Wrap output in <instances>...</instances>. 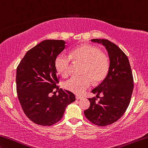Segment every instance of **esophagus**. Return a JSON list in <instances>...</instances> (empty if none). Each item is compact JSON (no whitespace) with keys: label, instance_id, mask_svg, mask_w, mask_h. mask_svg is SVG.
<instances>
[{"label":"esophagus","instance_id":"34e87169","mask_svg":"<svg viewBox=\"0 0 148 148\" xmlns=\"http://www.w3.org/2000/svg\"><path fill=\"white\" fill-rule=\"evenodd\" d=\"M82 99H83V97H79V96H78V95H77L76 96V99H77V100H80Z\"/></svg>","mask_w":148,"mask_h":148}]
</instances>
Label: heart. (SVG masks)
I'll list each match as a JSON object with an SVG mask.
<instances>
[{"instance_id": "b5f03b06", "label": "heart", "mask_w": 148, "mask_h": 148, "mask_svg": "<svg viewBox=\"0 0 148 148\" xmlns=\"http://www.w3.org/2000/svg\"><path fill=\"white\" fill-rule=\"evenodd\" d=\"M73 60L83 64L81 77H72L65 81L63 87L76 95H83L91 85L92 82L98 84L103 81L110 68V59L108 55L95 45L83 44L71 51V55L61 53L55 61L56 69L63 77L70 73Z\"/></svg>"}]
</instances>
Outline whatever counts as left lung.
Returning a JSON list of instances; mask_svg holds the SVG:
<instances>
[{
	"label": "left lung",
	"mask_w": 148,
	"mask_h": 148,
	"mask_svg": "<svg viewBox=\"0 0 148 148\" xmlns=\"http://www.w3.org/2000/svg\"><path fill=\"white\" fill-rule=\"evenodd\" d=\"M91 42L105 46L110 59V68L103 81L92 92L103 94L98 102L89 98L90 107L84 111L92 124L105 126L116 122L126 112L131 100L134 79L128 57L114 43L105 39H92Z\"/></svg>",
	"instance_id": "1"
}]
</instances>
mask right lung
<instances>
[{
  "instance_id": "add662e5",
  "label": "right lung",
  "mask_w": 148,
  "mask_h": 148,
  "mask_svg": "<svg viewBox=\"0 0 148 148\" xmlns=\"http://www.w3.org/2000/svg\"><path fill=\"white\" fill-rule=\"evenodd\" d=\"M63 40H46L29 49L16 69V92L25 114L34 123L50 126L62 119L67 106L75 101L73 93L60 88L55 66L65 47ZM58 91V95L49 96Z\"/></svg>"
}]
</instances>
